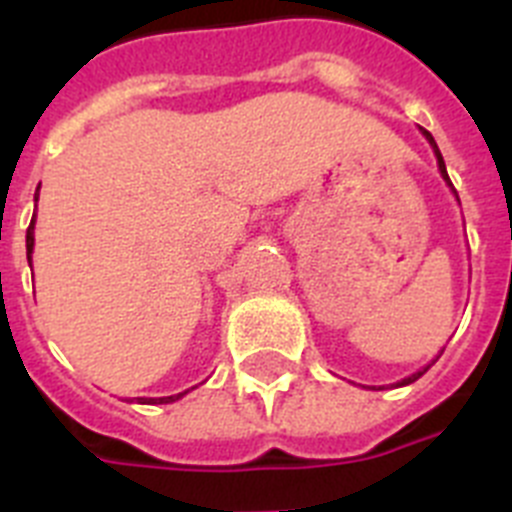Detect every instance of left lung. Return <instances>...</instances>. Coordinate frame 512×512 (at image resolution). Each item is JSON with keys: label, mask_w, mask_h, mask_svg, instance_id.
<instances>
[{"label": "left lung", "mask_w": 512, "mask_h": 512, "mask_svg": "<svg viewBox=\"0 0 512 512\" xmlns=\"http://www.w3.org/2000/svg\"><path fill=\"white\" fill-rule=\"evenodd\" d=\"M423 135H425V140H428V143H431V146H433V153H436V158H438V169H441V176H443V179H446V182H449V184H451L449 174H446V164H443V156H441V151H438V146H436V140H433V135H431V133H428V130H423ZM451 187H454V184H451ZM436 361H438V356H436V359H433V361H431V364L425 366V369H420V372H415V374H413V377H408V379H402V382H400V384H410V382H415V379H420V377H423V374H425V372H428V369H431V366H433V364H436Z\"/></svg>", "instance_id": "8db88e82"}]
</instances>
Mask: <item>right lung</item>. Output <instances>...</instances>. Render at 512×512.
I'll list each match as a JSON object with an SVG mask.
<instances>
[{"label":"right lung","instance_id":"right-lung-1","mask_svg":"<svg viewBox=\"0 0 512 512\" xmlns=\"http://www.w3.org/2000/svg\"><path fill=\"white\" fill-rule=\"evenodd\" d=\"M35 202H38V192H35ZM25 246H27V261H33V246H35V217L30 220V228H27V238H25ZM182 395L187 392H179V395H171V397H138V402L143 405H166V402H176Z\"/></svg>","mask_w":512,"mask_h":512}]
</instances>
